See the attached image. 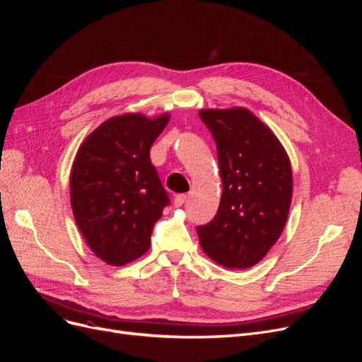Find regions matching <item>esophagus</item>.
Listing matches in <instances>:
<instances>
[{"instance_id": "34e87169", "label": "esophagus", "mask_w": 362, "mask_h": 362, "mask_svg": "<svg viewBox=\"0 0 362 362\" xmlns=\"http://www.w3.org/2000/svg\"><path fill=\"white\" fill-rule=\"evenodd\" d=\"M185 201H187V194H177L173 198V204L175 206H181Z\"/></svg>"}]
</instances>
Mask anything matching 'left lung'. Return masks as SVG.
<instances>
[{
	"mask_svg": "<svg viewBox=\"0 0 362 362\" xmlns=\"http://www.w3.org/2000/svg\"><path fill=\"white\" fill-rule=\"evenodd\" d=\"M199 116L216 140L223 190L216 217L196 233L217 264L249 269L267 255L286 226L291 163L273 131L247 108H204Z\"/></svg>",
	"mask_w": 362,
	"mask_h": 362,
	"instance_id": "left-lung-1",
	"label": "left lung"
}]
</instances>
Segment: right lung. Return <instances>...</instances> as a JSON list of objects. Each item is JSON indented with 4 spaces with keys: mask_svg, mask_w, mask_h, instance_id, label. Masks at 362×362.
I'll use <instances>...</instances> for the list:
<instances>
[{
    "mask_svg": "<svg viewBox=\"0 0 362 362\" xmlns=\"http://www.w3.org/2000/svg\"><path fill=\"white\" fill-rule=\"evenodd\" d=\"M169 119V113L113 116L76 152L69 180L75 223L107 264L124 266L144 255L152 228L169 204L149 157Z\"/></svg>",
    "mask_w": 362,
    "mask_h": 362,
    "instance_id": "obj_1",
    "label": "right lung"
}]
</instances>
